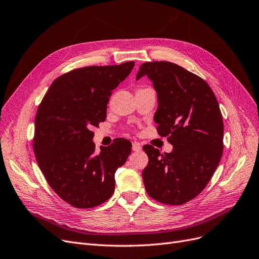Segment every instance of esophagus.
Here are the masks:
<instances>
[{
  "instance_id": "esophagus-1",
  "label": "esophagus",
  "mask_w": 259,
  "mask_h": 259,
  "mask_svg": "<svg viewBox=\"0 0 259 259\" xmlns=\"http://www.w3.org/2000/svg\"><path fill=\"white\" fill-rule=\"evenodd\" d=\"M141 149H142V147H141V145L139 144L138 142L133 143V144H132V150H133V151H140Z\"/></svg>"
}]
</instances>
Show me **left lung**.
<instances>
[{
	"instance_id": "obj_1",
	"label": "left lung",
	"mask_w": 259,
	"mask_h": 259,
	"mask_svg": "<svg viewBox=\"0 0 259 259\" xmlns=\"http://www.w3.org/2000/svg\"><path fill=\"white\" fill-rule=\"evenodd\" d=\"M147 75L157 92L155 121L161 137L173 145L161 154L143 149L148 164L143 181L149 196L167 205H183L196 197L211 179L223 154V118L210 86L174 63L142 64L137 80Z\"/></svg>"
}]
</instances>
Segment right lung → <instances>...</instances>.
<instances>
[{
    "instance_id": "1",
    "label": "right lung",
    "mask_w": 259,
    "mask_h": 259,
    "mask_svg": "<svg viewBox=\"0 0 259 259\" xmlns=\"http://www.w3.org/2000/svg\"><path fill=\"white\" fill-rule=\"evenodd\" d=\"M135 62L90 66L59 76L50 86L35 118L34 152L54 192L75 208H93L109 199L115 173L131 152L118 139L95 151L93 127L107 117V104L130 74Z\"/></svg>"
}]
</instances>
